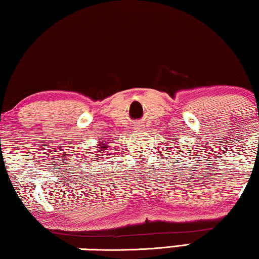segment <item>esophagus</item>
I'll return each instance as SVG.
<instances>
[{
    "label": "esophagus",
    "instance_id": "34e87169",
    "mask_svg": "<svg viewBox=\"0 0 259 259\" xmlns=\"http://www.w3.org/2000/svg\"><path fill=\"white\" fill-rule=\"evenodd\" d=\"M137 128H140V129H142V125H138V126H137Z\"/></svg>",
    "mask_w": 259,
    "mask_h": 259
}]
</instances>
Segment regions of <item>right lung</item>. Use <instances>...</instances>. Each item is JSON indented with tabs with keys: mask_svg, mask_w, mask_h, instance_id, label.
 Instances as JSON below:
<instances>
[{
	"mask_svg": "<svg viewBox=\"0 0 259 259\" xmlns=\"http://www.w3.org/2000/svg\"><path fill=\"white\" fill-rule=\"evenodd\" d=\"M98 146H99V148H100V149H99V151H98V152H100V154H101V151H105V150L108 148V146H107L106 144H103L102 142L100 143V144H99Z\"/></svg>",
	"mask_w": 259,
	"mask_h": 259,
	"instance_id": "right-lung-1",
	"label": "right lung"
}]
</instances>
